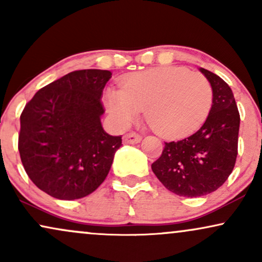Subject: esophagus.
Returning a JSON list of instances; mask_svg holds the SVG:
<instances>
[{
	"mask_svg": "<svg viewBox=\"0 0 262 262\" xmlns=\"http://www.w3.org/2000/svg\"><path fill=\"white\" fill-rule=\"evenodd\" d=\"M141 140H142L141 135L135 134V132H131V134L125 135V136L122 137V142H124L125 144H136V143H140Z\"/></svg>",
	"mask_w": 262,
	"mask_h": 262,
	"instance_id": "esophagus-1",
	"label": "esophagus"
}]
</instances>
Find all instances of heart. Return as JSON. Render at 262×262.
Instances as JSON below:
<instances>
[{"instance_id": "b5f03b06", "label": "heart", "mask_w": 262, "mask_h": 262, "mask_svg": "<svg viewBox=\"0 0 262 262\" xmlns=\"http://www.w3.org/2000/svg\"><path fill=\"white\" fill-rule=\"evenodd\" d=\"M212 90L202 74L185 68L159 67L126 76L120 91L106 90L104 105L114 120L127 126L146 108L148 122L161 137L189 136L204 124Z\"/></svg>"}]
</instances>
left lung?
Returning <instances> with one entry per match:
<instances>
[{
	"mask_svg": "<svg viewBox=\"0 0 262 262\" xmlns=\"http://www.w3.org/2000/svg\"><path fill=\"white\" fill-rule=\"evenodd\" d=\"M210 82L212 104L202 127L192 136L165 143L151 164L158 180L180 196H203L225 183L238 154L239 112L231 87L220 76L199 68Z\"/></svg>",
	"mask_w": 262,
	"mask_h": 262,
	"instance_id": "left-lung-1",
	"label": "left lung"
}]
</instances>
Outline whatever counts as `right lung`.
Here are the masks:
<instances>
[{
	"instance_id": "right-lung-1",
	"label": "right lung",
	"mask_w": 262,
	"mask_h": 262,
	"mask_svg": "<svg viewBox=\"0 0 262 262\" xmlns=\"http://www.w3.org/2000/svg\"><path fill=\"white\" fill-rule=\"evenodd\" d=\"M109 70H76L35 93L20 115L18 149L28 176L45 193L80 199L102 185L121 136L103 130L101 96Z\"/></svg>"
}]
</instances>
